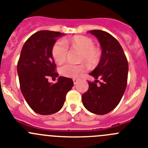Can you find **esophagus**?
<instances>
[{
  "instance_id": "obj_1",
  "label": "esophagus",
  "mask_w": 148,
  "mask_h": 148,
  "mask_svg": "<svg viewBox=\"0 0 148 148\" xmlns=\"http://www.w3.org/2000/svg\"><path fill=\"white\" fill-rule=\"evenodd\" d=\"M78 81H79V79H77V78H74V79H73V82H74V85H76V84L78 82Z\"/></svg>"
}]
</instances>
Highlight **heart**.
Here are the masks:
<instances>
[{
    "mask_svg": "<svg viewBox=\"0 0 148 148\" xmlns=\"http://www.w3.org/2000/svg\"><path fill=\"white\" fill-rule=\"evenodd\" d=\"M68 46L71 49L80 51L81 62L96 64L100 60L102 52L100 49L94 46V42L91 38L86 36H75L69 40H60L54 43L51 54L56 62L62 63L66 60L69 54ZM84 71L83 66H74L70 63H66L60 68V73L62 76L71 78L78 77Z\"/></svg>",
    "mask_w": 148,
    "mask_h": 148,
    "instance_id": "obj_1",
    "label": "heart"
}]
</instances>
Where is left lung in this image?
<instances>
[{
  "label": "left lung",
  "instance_id": "1",
  "mask_svg": "<svg viewBox=\"0 0 148 148\" xmlns=\"http://www.w3.org/2000/svg\"><path fill=\"white\" fill-rule=\"evenodd\" d=\"M89 33L98 39L102 49L99 64L90 73L95 81L88 82V90L82 95L84 107L93 114L104 115L120 102L127 86L128 63L122 46L111 34L102 30ZM100 78L102 82L96 83Z\"/></svg>",
  "mask_w": 148,
  "mask_h": 148
}]
</instances>
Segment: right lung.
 <instances>
[{"mask_svg":"<svg viewBox=\"0 0 148 148\" xmlns=\"http://www.w3.org/2000/svg\"><path fill=\"white\" fill-rule=\"evenodd\" d=\"M58 32L42 30L25 42L18 62L20 86L26 102L34 112L49 115L59 111L66 96L74 86L73 80L59 77L56 83L48 81L58 77L51 50L57 39L64 35Z\"/></svg>","mask_w":148,"mask_h":148,"instance_id":"1","label":"right lung"}]
</instances>
